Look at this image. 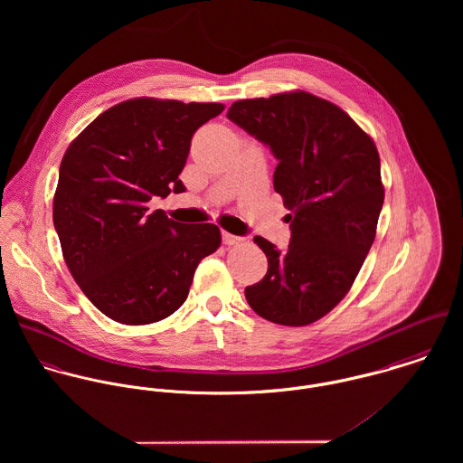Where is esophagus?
Returning <instances> with one entry per match:
<instances>
[{
  "label": "esophagus",
  "mask_w": 463,
  "mask_h": 463,
  "mask_svg": "<svg viewBox=\"0 0 463 463\" xmlns=\"http://www.w3.org/2000/svg\"><path fill=\"white\" fill-rule=\"evenodd\" d=\"M244 239L242 237H239V235H232V233H228V232H222V244H226V246H237V244H241Z\"/></svg>",
  "instance_id": "1"
}]
</instances>
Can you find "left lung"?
Returning <instances> with one entry per match:
<instances>
[{
  "label": "left lung",
  "mask_w": 463,
  "mask_h": 463,
  "mask_svg": "<svg viewBox=\"0 0 463 463\" xmlns=\"http://www.w3.org/2000/svg\"><path fill=\"white\" fill-rule=\"evenodd\" d=\"M226 118L270 149L274 191L290 210L285 251L255 237L269 267L246 299L270 323L310 325L347 294L374 242L378 149L342 109L303 90L235 101Z\"/></svg>",
  "instance_id": "8db88e82"
}]
</instances>
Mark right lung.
<instances>
[{"label": "right lung", "instance_id": "right-lung-1", "mask_svg": "<svg viewBox=\"0 0 463 463\" xmlns=\"http://www.w3.org/2000/svg\"><path fill=\"white\" fill-rule=\"evenodd\" d=\"M221 103L137 98L98 116L59 171L53 224L67 267L90 303L121 325H149L189 296L199 262L221 244L215 224H182L153 196L184 193L178 180L199 127Z\"/></svg>", "mask_w": 463, "mask_h": 463}]
</instances>
